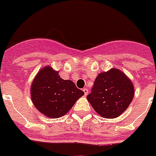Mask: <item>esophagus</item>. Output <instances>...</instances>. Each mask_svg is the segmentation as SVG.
I'll list each match as a JSON object with an SVG mask.
<instances>
[{"instance_id":"esophagus-1","label":"esophagus","mask_w":156,"mask_h":156,"mask_svg":"<svg viewBox=\"0 0 156 156\" xmlns=\"http://www.w3.org/2000/svg\"><path fill=\"white\" fill-rule=\"evenodd\" d=\"M83 92H84L85 95H87V94H88V93H89V90H88V89H87V88H84V89H83Z\"/></svg>"}]
</instances>
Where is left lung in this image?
Returning a JSON list of instances; mask_svg holds the SVG:
<instances>
[{
  "label": "left lung",
  "mask_w": 156,
  "mask_h": 156,
  "mask_svg": "<svg viewBox=\"0 0 156 156\" xmlns=\"http://www.w3.org/2000/svg\"><path fill=\"white\" fill-rule=\"evenodd\" d=\"M134 97V87L122 72L111 69L96 78L87 99L98 115L107 119L119 116Z\"/></svg>",
  "instance_id": "obj_1"
}]
</instances>
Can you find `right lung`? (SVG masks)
<instances>
[{"label": "right lung", "mask_w": 156, "mask_h": 156, "mask_svg": "<svg viewBox=\"0 0 156 156\" xmlns=\"http://www.w3.org/2000/svg\"><path fill=\"white\" fill-rule=\"evenodd\" d=\"M84 92L70 80H64L50 66L40 70L31 87L34 105L41 114L49 118L65 115Z\"/></svg>", "instance_id": "right-lung-1"}]
</instances>
